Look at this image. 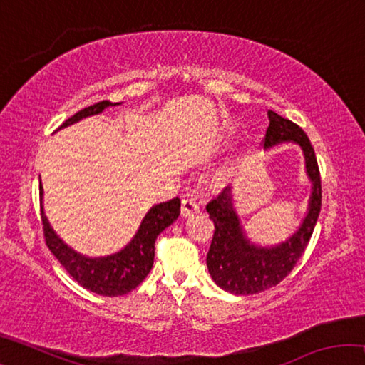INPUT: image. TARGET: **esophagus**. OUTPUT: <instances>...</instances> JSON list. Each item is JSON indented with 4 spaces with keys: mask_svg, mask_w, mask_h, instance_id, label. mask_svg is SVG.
<instances>
[{
    "mask_svg": "<svg viewBox=\"0 0 365 365\" xmlns=\"http://www.w3.org/2000/svg\"><path fill=\"white\" fill-rule=\"evenodd\" d=\"M182 215L183 217H190L191 214H196L200 212V206H197V202L195 200H191V197H185L182 201Z\"/></svg>",
    "mask_w": 365,
    "mask_h": 365,
    "instance_id": "esophagus-1",
    "label": "esophagus"
}]
</instances>
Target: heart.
Instances as JSON below:
<instances>
[{"instance_id":"b5f03b06","label":"heart","mask_w":365,"mask_h":365,"mask_svg":"<svg viewBox=\"0 0 365 365\" xmlns=\"http://www.w3.org/2000/svg\"><path fill=\"white\" fill-rule=\"evenodd\" d=\"M227 172H228V169L225 168V169H222L217 175H219V177H225V175H227Z\"/></svg>"}]
</instances>
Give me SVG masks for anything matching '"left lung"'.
Wrapping results in <instances>:
<instances>
[{"label":"left lung","mask_w":365,"mask_h":365,"mask_svg":"<svg viewBox=\"0 0 365 365\" xmlns=\"http://www.w3.org/2000/svg\"><path fill=\"white\" fill-rule=\"evenodd\" d=\"M269 127L265 132L264 148L280 143L298 145L306 160V174L312 182L306 217L292 237L274 246H259L246 237L237 209L233 206L232 185L207 202L206 211L214 222V237L206 264L215 285L233 294H256L279 285L302 256L314 227L317 224L322 206V185L314 148L302 128L292 120L283 119L269 110Z\"/></svg>","instance_id":"8db88e82"}]
</instances>
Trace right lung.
I'll return each instance as SVG.
<instances>
[{
  "label": "right lung",
  "mask_w": 365,
  "mask_h": 365,
  "mask_svg": "<svg viewBox=\"0 0 365 365\" xmlns=\"http://www.w3.org/2000/svg\"><path fill=\"white\" fill-rule=\"evenodd\" d=\"M115 104L120 103L100 101L93 106L78 110L71 119H67L58 130L69 127L72 123L85 119V117L101 114L104 109L115 106ZM40 207L43 232H45V240L49 251L56 256L58 261L63 264V267L69 272L78 285L101 296L127 294L146 279L154 262V242H156L158 235L165 230L170 224H174L178 215H180V200L178 197L153 206L141 220L135 237L120 251L108 256L88 257L67 246L49 225L45 211H43L41 182Z\"/></svg>",
  "instance_id": "right-lung-1"
}]
</instances>
